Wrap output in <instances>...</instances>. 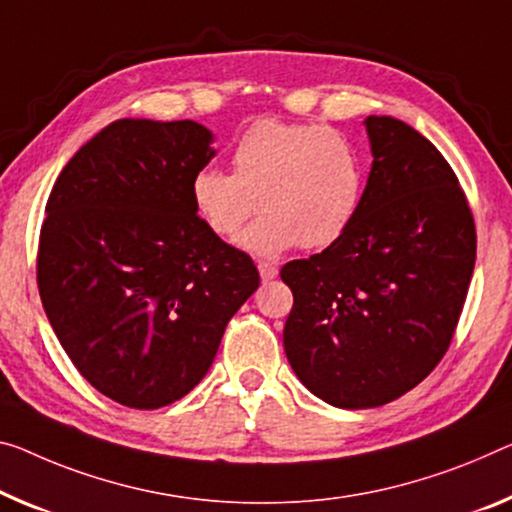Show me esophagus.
<instances>
[{
    "label": "esophagus",
    "instance_id": "esophagus-1",
    "mask_svg": "<svg viewBox=\"0 0 512 512\" xmlns=\"http://www.w3.org/2000/svg\"><path fill=\"white\" fill-rule=\"evenodd\" d=\"M258 274H261L263 281H272L279 274V270H277V265H274V263L261 261V263H258Z\"/></svg>",
    "mask_w": 512,
    "mask_h": 512
}]
</instances>
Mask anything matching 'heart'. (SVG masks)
I'll use <instances>...</instances> for the list:
<instances>
[{"mask_svg": "<svg viewBox=\"0 0 512 512\" xmlns=\"http://www.w3.org/2000/svg\"><path fill=\"white\" fill-rule=\"evenodd\" d=\"M233 174L203 167L190 201L206 229L233 238L261 203L263 215L238 238L247 254L279 258L304 245L325 249L357 222L368 164L355 141L325 125L256 121L231 151Z\"/></svg>", "mask_w": 512, "mask_h": 512, "instance_id": "b5f03b06", "label": "heart"}]
</instances>
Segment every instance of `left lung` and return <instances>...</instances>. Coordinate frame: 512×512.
<instances>
[{"mask_svg": "<svg viewBox=\"0 0 512 512\" xmlns=\"http://www.w3.org/2000/svg\"><path fill=\"white\" fill-rule=\"evenodd\" d=\"M364 125L373 164L357 222L281 267L293 290L283 350L304 387L341 410L387 405L430 375L476 263L474 217L444 155L391 116Z\"/></svg>", "mask_w": 512, "mask_h": 512, "instance_id": "left-lung-1", "label": "left lung"}]
</instances>
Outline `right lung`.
Masks as SVG:
<instances>
[{
    "instance_id": "1",
    "label": "right lung",
    "mask_w": 512,
    "mask_h": 512,
    "mask_svg": "<svg viewBox=\"0 0 512 512\" xmlns=\"http://www.w3.org/2000/svg\"><path fill=\"white\" fill-rule=\"evenodd\" d=\"M194 121L119 119L61 171L38 242V293L61 348L102 396L157 410L203 380L258 288L245 251L196 217L215 157Z\"/></svg>"
}]
</instances>
